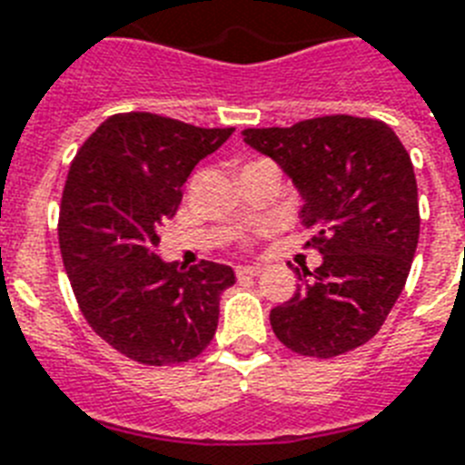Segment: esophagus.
I'll return each mask as SVG.
<instances>
[{
    "instance_id": "obj_1",
    "label": "esophagus",
    "mask_w": 465,
    "mask_h": 465,
    "mask_svg": "<svg viewBox=\"0 0 465 465\" xmlns=\"http://www.w3.org/2000/svg\"><path fill=\"white\" fill-rule=\"evenodd\" d=\"M260 272H262V267H260V265H241V267H236V274H239V277H258Z\"/></svg>"
}]
</instances>
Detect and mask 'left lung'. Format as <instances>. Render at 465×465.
<instances>
[{
	"instance_id": "1",
	"label": "left lung",
	"mask_w": 465,
	"mask_h": 465,
	"mask_svg": "<svg viewBox=\"0 0 465 465\" xmlns=\"http://www.w3.org/2000/svg\"><path fill=\"white\" fill-rule=\"evenodd\" d=\"M243 143L293 181L301 224L315 233L308 245L324 255L318 270L303 272L311 279L272 308V330L301 356L363 346L401 296L416 255L420 214L406 147L384 122L346 114L245 128Z\"/></svg>"
}]
</instances>
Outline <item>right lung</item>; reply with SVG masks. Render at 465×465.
<instances>
[{"label":"right lung","instance_id":"add662e5","mask_svg":"<svg viewBox=\"0 0 465 465\" xmlns=\"http://www.w3.org/2000/svg\"><path fill=\"white\" fill-rule=\"evenodd\" d=\"M232 134L126 112L100 124L71 162L59 210L64 270L83 318L131 361L186 363L213 341L233 270L210 260L186 270L154 248L195 164Z\"/></svg>","mask_w":465,"mask_h":465}]
</instances>
